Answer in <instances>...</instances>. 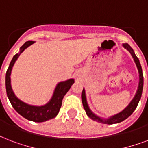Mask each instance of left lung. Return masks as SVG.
Here are the masks:
<instances>
[{
    "label": "left lung",
    "instance_id": "8db88e82",
    "mask_svg": "<svg viewBox=\"0 0 148 148\" xmlns=\"http://www.w3.org/2000/svg\"><path fill=\"white\" fill-rule=\"evenodd\" d=\"M123 46L124 47V48H126V49L130 53V54H131L132 56H133V58H134V61H135V64L137 65L138 71H139L140 82L137 94H136V95L134 97V99L132 100L131 102L130 103L129 106H128L126 109H124L123 111L121 112L119 114L116 115L114 116L110 117L109 119H101L100 117H98L97 116H95V115L89 109L88 106V103H87L86 101L85 92H84V90L83 89V91H82V104H83V106H84V110H85V112H86V114L88 115V116L89 118H91V119H92L93 120H95V121L98 122V123H101L104 124H114L123 121V120H125L126 119H127V118L134 112V110L137 108V105L139 103L140 99L141 98L142 92H143V85H144V77H143V72H142V68L141 66H140V64L139 59L137 58V56H136L135 53H134L133 49L130 47L128 44H123Z\"/></svg>",
    "mask_w": 148,
    "mask_h": 148
}]
</instances>
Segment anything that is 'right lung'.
Returning a JSON list of instances; mask_svg holds the SVG:
<instances>
[{
	"mask_svg": "<svg viewBox=\"0 0 148 148\" xmlns=\"http://www.w3.org/2000/svg\"><path fill=\"white\" fill-rule=\"evenodd\" d=\"M34 42H35L34 41L26 42L20 48V53L15 54L13 56L6 72L5 84H6L7 95L8 97L9 101L11 102L13 108L25 119H29L30 121L41 123V122H45L49 119H53L54 117H56V115L59 113L60 109L62 106V100L66 92L69 91L72 84H74V81L73 79H70L66 82H60L54 91L53 95L51 100L49 101L48 104L42 106H29V105L24 103L23 101H20L18 98H16L11 87L10 76H11V69H12V66L14 65L15 60L18 59L19 55L24 51L27 47L31 46Z\"/></svg>",
	"mask_w": 148,
	"mask_h": 148,
	"instance_id": "1",
	"label": "right lung"
}]
</instances>
